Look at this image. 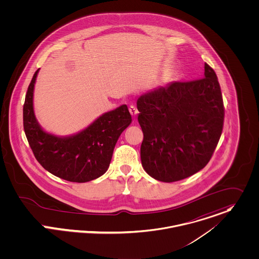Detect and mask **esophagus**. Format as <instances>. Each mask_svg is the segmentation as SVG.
<instances>
[{
	"label": "esophagus",
	"mask_w": 259,
	"mask_h": 259,
	"mask_svg": "<svg viewBox=\"0 0 259 259\" xmlns=\"http://www.w3.org/2000/svg\"><path fill=\"white\" fill-rule=\"evenodd\" d=\"M129 111H130L131 115L133 116V117H135V116L138 114V110H137V108L134 105H130L129 106Z\"/></svg>",
	"instance_id": "34e87169"
}]
</instances>
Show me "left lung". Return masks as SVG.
I'll return each mask as SVG.
<instances>
[{
	"label": "left lung",
	"mask_w": 259,
	"mask_h": 259,
	"mask_svg": "<svg viewBox=\"0 0 259 259\" xmlns=\"http://www.w3.org/2000/svg\"><path fill=\"white\" fill-rule=\"evenodd\" d=\"M137 108L142 166L152 178L177 182L209 162L223 132L225 107L217 74L207 63L204 77L145 93Z\"/></svg>",
	"instance_id": "left-lung-1"
}]
</instances>
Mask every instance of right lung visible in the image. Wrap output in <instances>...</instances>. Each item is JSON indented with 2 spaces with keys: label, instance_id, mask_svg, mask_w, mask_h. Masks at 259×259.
<instances>
[{
  "label": "right lung",
  "instance_id": "add662e5",
  "mask_svg": "<svg viewBox=\"0 0 259 259\" xmlns=\"http://www.w3.org/2000/svg\"><path fill=\"white\" fill-rule=\"evenodd\" d=\"M38 69L29 83L24 104V129L37 162L60 179L85 183L107 171L116 142L130 125L132 118L127 105L97 118L87 129L69 137L45 132L33 113V87Z\"/></svg>",
  "mask_w": 259,
  "mask_h": 259
}]
</instances>
